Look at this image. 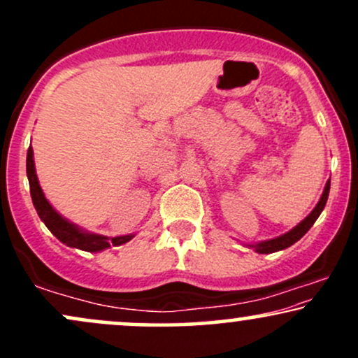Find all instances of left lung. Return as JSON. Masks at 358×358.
I'll use <instances>...</instances> for the list:
<instances>
[{
	"instance_id": "8db88e82",
	"label": "left lung",
	"mask_w": 358,
	"mask_h": 358,
	"mask_svg": "<svg viewBox=\"0 0 358 358\" xmlns=\"http://www.w3.org/2000/svg\"><path fill=\"white\" fill-rule=\"evenodd\" d=\"M328 193H330V180H328L327 185H324V190L322 193V199H320V202L316 203V207L311 210V213L306 217L305 220H301L296 227L291 229L289 232L282 234V236L276 237V239L262 241V242H259V244L249 245V248H252L259 254H271V252H278V250H282V249L289 248V245H293L294 242H298L308 231H310L311 225L315 224L316 219L320 217V213L323 212L324 205H327V200H328Z\"/></svg>"
}]
</instances>
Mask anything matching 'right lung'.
<instances>
[{
    "mask_svg": "<svg viewBox=\"0 0 358 358\" xmlns=\"http://www.w3.org/2000/svg\"><path fill=\"white\" fill-rule=\"evenodd\" d=\"M27 176L28 182H30V193L36 208V213H38V217L42 219L43 224L47 225L48 231H50L60 242L67 244L69 248L87 250V252H99V250L108 249L110 245L126 244V242H129L134 237L133 234L119 237H106L99 236V234H89L82 231V229L77 227L72 222L64 219V217L52 207L50 202L45 199L42 187H40L38 178H36L35 173L34 150H31V146L28 148L27 153Z\"/></svg>",
    "mask_w": 358,
    "mask_h": 358,
    "instance_id": "1",
    "label": "right lung"
}]
</instances>
